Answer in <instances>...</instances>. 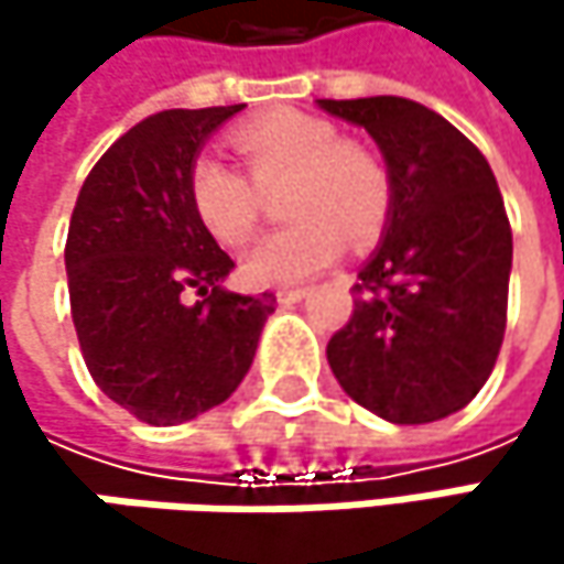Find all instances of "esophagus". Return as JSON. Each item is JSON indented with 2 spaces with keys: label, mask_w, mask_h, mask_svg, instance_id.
Wrapping results in <instances>:
<instances>
[{
  "label": "esophagus",
  "mask_w": 564,
  "mask_h": 564,
  "mask_svg": "<svg viewBox=\"0 0 564 564\" xmlns=\"http://www.w3.org/2000/svg\"><path fill=\"white\" fill-rule=\"evenodd\" d=\"M306 293H310L306 286H281V290H278V303H283V306H293V303H300Z\"/></svg>",
  "instance_id": "obj_1"
}]
</instances>
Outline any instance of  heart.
Returning a JSON list of instances; mask_svg holds the SVG:
<instances>
[{
    "instance_id": "heart-1",
    "label": "heart",
    "mask_w": 564,
    "mask_h": 564,
    "mask_svg": "<svg viewBox=\"0 0 564 564\" xmlns=\"http://www.w3.org/2000/svg\"><path fill=\"white\" fill-rule=\"evenodd\" d=\"M231 147L252 178L212 153L198 156L188 170V202L198 225L218 245H241L261 212L253 185L274 188L283 178V215L296 218L245 254L241 274L254 286L310 281L343 254L346 238L369 241L389 215L392 182L382 160L339 140V130L323 117L271 110L241 123Z\"/></svg>"
}]
</instances>
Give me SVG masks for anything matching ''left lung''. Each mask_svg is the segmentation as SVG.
Masks as SVG:
<instances>
[{"instance_id": "obj_1", "label": "left lung", "mask_w": 564, "mask_h": 564, "mask_svg": "<svg viewBox=\"0 0 564 564\" xmlns=\"http://www.w3.org/2000/svg\"><path fill=\"white\" fill-rule=\"evenodd\" d=\"M379 143L392 205L362 264L356 310L326 359L343 392L392 424L460 411L490 379L507 329L509 231L484 153L404 97L319 100Z\"/></svg>"}]
</instances>
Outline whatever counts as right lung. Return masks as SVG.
<instances>
[{
	"label": "right lung",
	"mask_w": 564,
	"mask_h": 564,
	"mask_svg": "<svg viewBox=\"0 0 564 564\" xmlns=\"http://www.w3.org/2000/svg\"><path fill=\"white\" fill-rule=\"evenodd\" d=\"M241 107L147 117L97 160L70 215L64 268L87 372L156 427L231 398L274 313V293L221 286L235 261L188 202L198 150ZM188 289L195 304L184 300Z\"/></svg>",
	"instance_id": "right-lung-1"
}]
</instances>
